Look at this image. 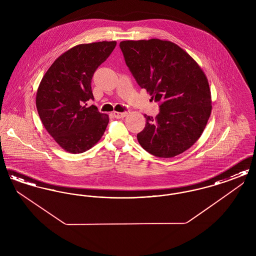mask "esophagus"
Listing matches in <instances>:
<instances>
[{"label":"esophagus","mask_w":256,"mask_h":256,"mask_svg":"<svg viewBox=\"0 0 256 256\" xmlns=\"http://www.w3.org/2000/svg\"><path fill=\"white\" fill-rule=\"evenodd\" d=\"M128 115V112H113V116L116 118V119H121L124 118Z\"/></svg>","instance_id":"34e87169"}]
</instances>
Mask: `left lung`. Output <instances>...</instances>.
<instances>
[{
  "label": "left lung",
  "instance_id": "obj_1",
  "mask_svg": "<svg viewBox=\"0 0 256 256\" xmlns=\"http://www.w3.org/2000/svg\"><path fill=\"white\" fill-rule=\"evenodd\" d=\"M124 61L141 88L159 104L137 134L141 146L158 158H174L193 146L211 114L206 76L185 50L160 39L120 43Z\"/></svg>",
  "mask_w": 256,
  "mask_h": 256
}]
</instances>
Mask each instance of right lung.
I'll use <instances>...</instances> for the list:
<instances>
[{
	"instance_id": "1",
	"label": "right lung",
	"mask_w": 256,
	"mask_h": 256,
	"mask_svg": "<svg viewBox=\"0 0 256 256\" xmlns=\"http://www.w3.org/2000/svg\"><path fill=\"white\" fill-rule=\"evenodd\" d=\"M115 46V41H102L68 50L52 64L39 84L36 108L41 122L66 152H84L106 132L108 115L93 104L87 108V102L94 100L93 74Z\"/></svg>"
}]
</instances>
